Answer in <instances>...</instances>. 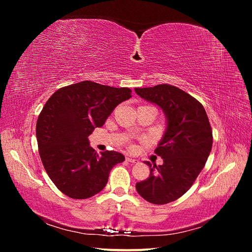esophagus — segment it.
I'll return each mask as SVG.
<instances>
[{"instance_id": "34e87169", "label": "esophagus", "mask_w": 252, "mask_h": 252, "mask_svg": "<svg viewBox=\"0 0 252 252\" xmlns=\"http://www.w3.org/2000/svg\"><path fill=\"white\" fill-rule=\"evenodd\" d=\"M126 161H127L128 163H130V164H136V163L139 162L138 159L132 158H129V157H127V158H126Z\"/></svg>"}]
</instances>
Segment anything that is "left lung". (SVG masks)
Listing matches in <instances>:
<instances>
[{
  "label": "left lung",
  "instance_id": "left-lung-1",
  "mask_svg": "<svg viewBox=\"0 0 252 252\" xmlns=\"http://www.w3.org/2000/svg\"><path fill=\"white\" fill-rule=\"evenodd\" d=\"M134 91L158 106L166 118V129L156 148L163 164L144 162L150 174L147 180L136 183V191L152 204L173 202L188 191L210 155L212 131L207 113L193 96L168 84Z\"/></svg>",
  "mask_w": 252,
  "mask_h": 252
}]
</instances>
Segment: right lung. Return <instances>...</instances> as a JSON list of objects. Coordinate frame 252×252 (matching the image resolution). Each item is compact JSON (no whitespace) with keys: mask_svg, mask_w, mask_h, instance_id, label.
Wrapping results in <instances>:
<instances>
[{"mask_svg":"<svg viewBox=\"0 0 252 252\" xmlns=\"http://www.w3.org/2000/svg\"><path fill=\"white\" fill-rule=\"evenodd\" d=\"M130 97L129 88L91 81L63 87L49 97L37 118L35 134L44 168L60 191L82 200L105 188L112 167L125 157L108 150L96 154L88 136Z\"/></svg>","mask_w":252,"mask_h":252,"instance_id":"right-lung-1","label":"right lung"}]
</instances>
